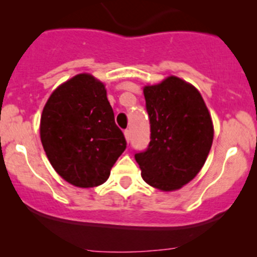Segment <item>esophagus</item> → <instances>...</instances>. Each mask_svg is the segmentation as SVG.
Segmentation results:
<instances>
[{
    "mask_svg": "<svg viewBox=\"0 0 257 257\" xmlns=\"http://www.w3.org/2000/svg\"><path fill=\"white\" fill-rule=\"evenodd\" d=\"M124 136H125L126 142L129 143V141H131V131H129V129H125V131H124Z\"/></svg>",
    "mask_w": 257,
    "mask_h": 257,
    "instance_id": "34e87169",
    "label": "esophagus"
}]
</instances>
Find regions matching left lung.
Masks as SVG:
<instances>
[{
  "mask_svg": "<svg viewBox=\"0 0 257 257\" xmlns=\"http://www.w3.org/2000/svg\"><path fill=\"white\" fill-rule=\"evenodd\" d=\"M150 142L134 154L142 178L164 191L180 189L203 168L214 138V126L203 97L178 77L144 88Z\"/></svg>",
  "mask_w": 257,
  "mask_h": 257,
  "instance_id": "8db88e82",
  "label": "left lung"
}]
</instances>
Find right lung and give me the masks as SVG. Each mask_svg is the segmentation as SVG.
I'll use <instances>...</instances> for the list:
<instances>
[{"instance_id": "1", "label": "right lung", "mask_w": 257, "mask_h": 257, "mask_svg": "<svg viewBox=\"0 0 257 257\" xmlns=\"http://www.w3.org/2000/svg\"><path fill=\"white\" fill-rule=\"evenodd\" d=\"M41 141L54 170L79 188L104 183L126 148L104 84L85 73L52 93L41 116Z\"/></svg>"}]
</instances>
